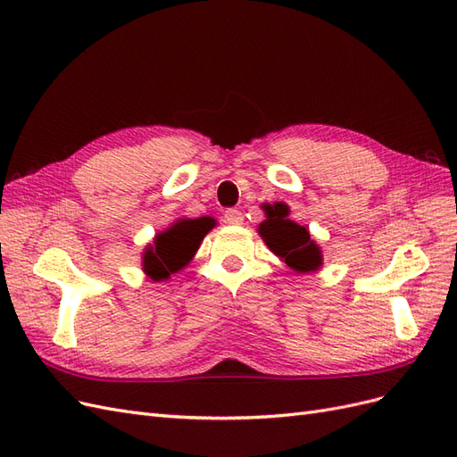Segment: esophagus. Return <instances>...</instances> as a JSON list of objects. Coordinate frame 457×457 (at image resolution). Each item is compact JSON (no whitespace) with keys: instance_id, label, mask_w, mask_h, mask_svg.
<instances>
[{"instance_id":"esophagus-1","label":"esophagus","mask_w":457,"mask_h":457,"mask_svg":"<svg viewBox=\"0 0 457 457\" xmlns=\"http://www.w3.org/2000/svg\"><path fill=\"white\" fill-rule=\"evenodd\" d=\"M225 220H227L228 225L238 227V225L244 223V215H242V212H238V210H227V212H225Z\"/></svg>"}]
</instances>
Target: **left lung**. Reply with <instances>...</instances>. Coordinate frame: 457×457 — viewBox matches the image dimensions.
Returning a JSON list of instances; mask_svg holds the SVG:
<instances>
[{"label": "left lung", "instance_id": "1", "mask_svg": "<svg viewBox=\"0 0 457 457\" xmlns=\"http://www.w3.org/2000/svg\"><path fill=\"white\" fill-rule=\"evenodd\" d=\"M261 207L265 212V220H261L257 232L276 257L299 274L314 272L324 265L320 245L311 238L307 225L289 219L287 204L274 202Z\"/></svg>", "mask_w": 457, "mask_h": 457}]
</instances>
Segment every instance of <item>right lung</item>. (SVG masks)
Returning a JSON list of instances; mask_svg holds the SVG:
<instances>
[{
    "instance_id": "add662e5",
    "label": "right lung",
    "mask_w": 457,
    "mask_h": 457,
    "mask_svg": "<svg viewBox=\"0 0 457 457\" xmlns=\"http://www.w3.org/2000/svg\"><path fill=\"white\" fill-rule=\"evenodd\" d=\"M217 225L213 217L177 219L160 230L154 242L148 244L141 257V267L152 282H165L171 274L181 272L195 259L205 234Z\"/></svg>"
}]
</instances>
